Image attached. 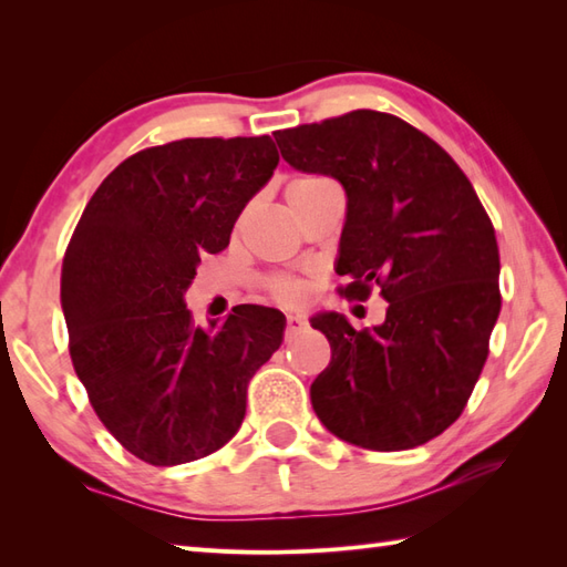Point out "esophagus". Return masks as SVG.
Segmentation results:
<instances>
[{
    "label": "esophagus",
    "mask_w": 567,
    "mask_h": 567,
    "mask_svg": "<svg viewBox=\"0 0 567 567\" xmlns=\"http://www.w3.org/2000/svg\"><path fill=\"white\" fill-rule=\"evenodd\" d=\"M308 327L306 316H288L286 318V342H291L296 334H300Z\"/></svg>",
    "instance_id": "1"
}]
</instances>
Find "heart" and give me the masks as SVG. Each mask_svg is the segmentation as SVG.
I'll return each instance as SVG.
<instances>
[{"label": "heart", "mask_w": 567, "mask_h": 567, "mask_svg": "<svg viewBox=\"0 0 567 567\" xmlns=\"http://www.w3.org/2000/svg\"><path fill=\"white\" fill-rule=\"evenodd\" d=\"M322 182H327V179H322V177H298V179L288 184L286 196L306 192V188H312V186H318ZM267 291L274 300H279V303H284V306H298L308 298V281H303L300 276H293V274H274L267 279Z\"/></svg>", "instance_id": "1"}]
</instances>
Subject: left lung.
<instances>
[{"mask_svg": "<svg viewBox=\"0 0 567 567\" xmlns=\"http://www.w3.org/2000/svg\"><path fill=\"white\" fill-rule=\"evenodd\" d=\"M288 165L344 186L339 293L379 286L383 324L312 318L332 349L310 385L334 436L371 451H405L454 424L481 379L499 316V249L473 184L442 145L393 113L371 109L276 131Z\"/></svg>", "mask_w": 567, "mask_h": 567, "instance_id": "1", "label": "left lung"}]
</instances>
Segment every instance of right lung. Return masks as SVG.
<instances>
[{
	"label": "right lung",
	"instance_id": "1",
	"mask_svg": "<svg viewBox=\"0 0 567 567\" xmlns=\"http://www.w3.org/2000/svg\"><path fill=\"white\" fill-rule=\"evenodd\" d=\"M276 165L269 135L147 147L109 174L72 233L60 276L72 367L96 417L150 465L228 444L251 375L281 347L279 310L237 306L204 330L184 303L200 255L228 247Z\"/></svg>",
	"mask_w": 567,
	"mask_h": 567
}]
</instances>
